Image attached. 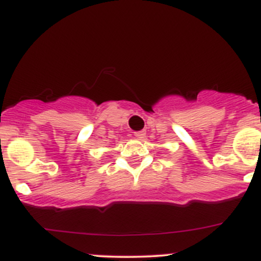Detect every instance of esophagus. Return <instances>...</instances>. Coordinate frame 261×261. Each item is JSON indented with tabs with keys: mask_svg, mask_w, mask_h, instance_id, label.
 Here are the masks:
<instances>
[{
	"mask_svg": "<svg viewBox=\"0 0 261 261\" xmlns=\"http://www.w3.org/2000/svg\"><path fill=\"white\" fill-rule=\"evenodd\" d=\"M145 136H146V131L145 130L136 131V133H135V137H136V139H143Z\"/></svg>",
	"mask_w": 261,
	"mask_h": 261,
	"instance_id": "1",
	"label": "esophagus"
}]
</instances>
